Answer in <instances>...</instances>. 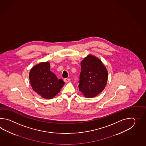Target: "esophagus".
<instances>
[{"label":"esophagus","mask_w":146,"mask_h":146,"mask_svg":"<svg viewBox=\"0 0 146 146\" xmlns=\"http://www.w3.org/2000/svg\"><path fill=\"white\" fill-rule=\"evenodd\" d=\"M70 80V79L69 78H65L64 79V81L65 82H68Z\"/></svg>","instance_id":"34e87169"}]
</instances>
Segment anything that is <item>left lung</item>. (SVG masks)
<instances>
[{
	"mask_svg": "<svg viewBox=\"0 0 146 146\" xmlns=\"http://www.w3.org/2000/svg\"><path fill=\"white\" fill-rule=\"evenodd\" d=\"M79 90L87 98H93L105 88L108 72L102 62L95 56L88 55L81 62Z\"/></svg>",
	"mask_w": 146,
	"mask_h": 146,
	"instance_id": "left-lung-1",
	"label": "left lung"
}]
</instances>
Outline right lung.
Masks as SVG:
<instances>
[{"label": "right lung", "mask_w": 146, "mask_h": 146, "mask_svg": "<svg viewBox=\"0 0 146 146\" xmlns=\"http://www.w3.org/2000/svg\"><path fill=\"white\" fill-rule=\"evenodd\" d=\"M29 79L34 91L48 99L57 94L65 84L62 79H58L56 75L50 71L48 62H41L34 66L30 72Z\"/></svg>", "instance_id": "1"}]
</instances>
